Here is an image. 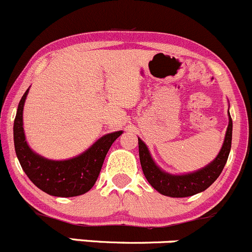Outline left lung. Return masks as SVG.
I'll use <instances>...</instances> for the list:
<instances>
[{
    "mask_svg": "<svg viewBox=\"0 0 252 252\" xmlns=\"http://www.w3.org/2000/svg\"><path fill=\"white\" fill-rule=\"evenodd\" d=\"M228 115H229V110H228ZM232 129L233 123L229 115V124L225 132L224 142L219 155L215 158L214 161H211L205 167L195 172L186 173V175H171L162 171L155 164L144 142L138 138L139 160H141L142 170H143L145 178L155 190L171 198H186V196H191L194 194L204 191L219 178L227 162L230 147H232Z\"/></svg>",
    "mask_w": 252,
    "mask_h": 252,
    "instance_id": "1",
    "label": "left lung"
}]
</instances>
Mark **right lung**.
I'll list each match as a JSON object with an SVG mask.
<instances>
[{
  "label": "right lung",
  "mask_w": 252,
  "mask_h": 252,
  "mask_svg": "<svg viewBox=\"0 0 252 252\" xmlns=\"http://www.w3.org/2000/svg\"><path fill=\"white\" fill-rule=\"evenodd\" d=\"M29 88L20 99L14 119V148L22 168L37 188L53 196L70 198L87 193L97 181L111 144L123 133L116 131L98 139L82 154L68 160H49L31 150L25 141L23 109Z\"/></svg>",
  "instance_id": "obj_1"
}]
</instances>
